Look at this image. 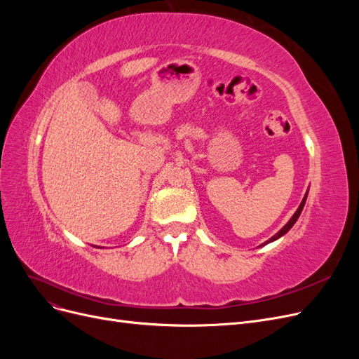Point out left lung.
<instances>
[{"label": "left lung", "mask_w": 359, "mask_h": 359, "mask_svg": "<svg viewBox=\"0 0 359 359\" xmlns=\"http://www.w3.org/2000/svg\"><path fill=\"white\" fill-rule=\"evenodd\" d=\"M306 199H307V194H306V198L302 199V202H301V205H299V208L297 210V212L292 215V219H290V220H289L283 227H281V229H280V231H278L273 238H269V240H268L266 243H264L262 245H265V244H268V243H271V241H276V240H278L280 236H283V235L290 229V227H292L293 224H295V222L298 220V217H299V214H301V211H302V208H304V203H306ZM262 245H260V247H262Z\"/></svg>", "instance_id": "1"}]
</instances>
